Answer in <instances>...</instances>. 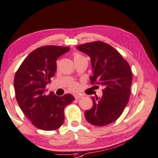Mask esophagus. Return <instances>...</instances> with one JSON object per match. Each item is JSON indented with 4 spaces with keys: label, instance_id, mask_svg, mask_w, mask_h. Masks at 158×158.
I'll return each mask as SVG.
<instances>
[{
    "label": "esophagus",
    "instance_id": "1",
    "mask_svg": "<svg viewBox=\"0 0 158 158\" xmlns=\"http://www.w3.org/2000/svg\"><path fill=\"white\" fill-rule=\"evenodd\" d=\"M74 98H75V99H77V100H78V99L81 98V95H75Z\"/></svg>",
    "mask_w": 158,
    "mask_h": 158
}]
</instances>
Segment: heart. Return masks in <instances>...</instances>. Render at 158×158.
<instances>
[{
  "label": "heart",
  "instance_id": "1",
  "mask_svg": "<svg viewBox=\"0 0 158 158\" xmlns=\"http://www.w3.org/2000/svg\"><path fill=\"white\" fill-rule=\"evenodd\" d=\"M84 57L83 56H81V54H79V53H75L74 54V61H76V60L79 59H81V58ZM78 87H79V85L77 84V83H72L70 84L69 86V89L72 90V91H77L78 89Z\"/></svg>",
  "mask_w": 158,
  "mask_h": 158
}]
</instances>
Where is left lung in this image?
Here are the masks:
<instances>
[{"mask_svg":"<svg viewBox=\"0 0 158 158\" xmlns=\"http://www.w3.org/2000/svg\"><path fill=\"white\" fill-rule=\"evenodd\" d=\"M77 48L91 59V84L104 86L101 98H92L93 106L84 113L86 121L95 126L114 123L123 114L130 99L132 81L130 66L115 48L104 42L86 43Z\"/></svg>","mask_w":158,"mask_h":158,"instance_id":"left-lung-1","label":"left lung"}]
</instances>
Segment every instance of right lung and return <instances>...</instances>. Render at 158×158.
Listing matches in <instances>:
<instances>
[{
    "label": "right lung",
    "instance_id": "right-lung-1",
    "mask_svg": "<svg viewBox=\"0 0 158 158\" xmlns=\"http://www.w3.org/2000/svg\"><path fill=\"white\" fill-rule=\"evenodd\" d=\"M69 47L44 46L31 52L22 62L14 77L18 104L35 127L52 131L64 121V108L74 100L70 94L58 97L46 94V84L56 71V60L69 52Z\"/></svg>",
    "mask_w": 158,
    "mask_h": 158
}]
</instances>
